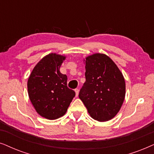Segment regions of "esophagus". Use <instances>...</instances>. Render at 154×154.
<instances>
[{
    "instance_id": "34e87169",
    "label": "esophagus",
    "mask_w": 154,
    "mask_h": 154,
    "mask_svg": "<svg viewBox=\"0 0 154 154\" xmlns=\"http://www.w3.org/2000/svg\"><path fill=\"white\" fill-rule=\"evenodd\" d=\"M75 94H76V96H78V95H79V89H75Z\"/></svg>"
}]
</instances>
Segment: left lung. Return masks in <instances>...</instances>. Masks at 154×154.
Here are the masks:
<instances>
[{
  "label": "left lung",
  "instance_id": "obj_1",
  "mask_svg": "<svg viewBox=\"0 0 154 154\" xmlns=\"http://www.w3.org/2000/svg\"><path fill=\"white\" fill-rule=\"evenodd\" d=\"M86 82L79 97L94 120L105 122L114 118L123 103L125 82L123 75L106 55L96 53L85 60Z\"/></svg>",
  "mask_w": 154,
  "mask_h": 154
}]
</instances>
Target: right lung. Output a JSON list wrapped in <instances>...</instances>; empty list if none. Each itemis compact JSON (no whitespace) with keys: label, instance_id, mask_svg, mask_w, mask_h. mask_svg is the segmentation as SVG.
Returning a JSON list of instances; mask_svg holds the SVG:
<instances>
[{"label":"right lung","instance_id":"1","mask_svg":"<svg viewBox=\"0 0 154 154\" xmlns=\"http://www.w3.org/2000/svg\"><path fill=\"white\" fill-rule=\"evenodd\" d=\"M65 57L50 53L34 67L29 77L28 94L36 112L48 120L64 116L75 96L67 85L66 75L60 73Z\"/></svg>","mask_w":154,"mask_h":154}]
</instances>
